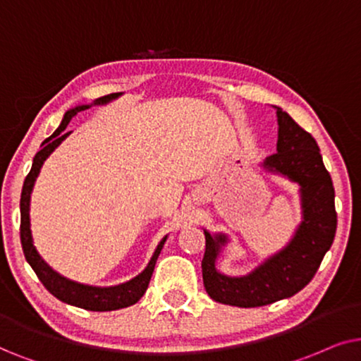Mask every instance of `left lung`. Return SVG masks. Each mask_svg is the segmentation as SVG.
I'll list each match as a JSON object with an SVG mask.
<instances>
[{
	"mask_svg": "<svg viewBox=\"0 0 361 361\" xmlns=\"http://www.w3.org/2000/svg\"><path fill=\"white\" fill-rule=\"evenodd\" d=\"M276 110L277 153L267 157L262 166L300 186L302 221L284 249L241 277L226 276L216 269L221 247L229 239L204 229L203 282L208 295L219 304L249 309L289 299L314 279L337 231L334 183L315 138L281 107Z\"/></svg>",
	"mask_w": 361,
	"mask_h": 361,
	"instance_id": "obj_1",
	"label": "left lung"
}]
</instances>
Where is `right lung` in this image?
<instances>
[{"label": "right lung", "mask_w": 361, "mask_h": 361, "mask_svg": "<svg viewBox=\"0 0 361 361\" xmlns=\"http://www.w3.org/2000/svg\"><path fill=\"white\" fill-rule=\"evenodd\" d=\"M120 95H122V92L104 95V97L94 100V104L90 105L109 104L110 100L117 99ZM90 105H77L75 109H71L69 112H66L59 127L56 128V132L52 133L49 138H46V140L42 142L41 145L42 148L36 153L35 160H32L31 171L27 173L26 180H24L23 191H21V203H19V208H21V244H23V251H24V257H26V261L30 262L32 271L36 272V276L39 277V281L44 284L46 289L49 290L52 295L57 297V299L62 302H66V304L80 307V309L92 310V312H109V310L123 309V307H130L142 299L143 294L147 292L148 284H150V279H152L153 269H155L157 259L160 256L163 244H165L168 236H165L160 243H158L150 262L147 264V267L143 269L137 277H133L128 282H123V284H118V286L95 287V286L79 284V282L71 281V279L61 276L59 272H56L54 269H52L49 264L39 256V252H37V249L35 247V243H32L31 221H30L31 193H32V188H35L36 178L41 171L42 163H44L46 158L61 145L62 140H66V137H69L71 132H66V127L69 125L71 118L74 117L77 112H80V110L89 109Z\"/></svg>", "instance_id": "obj_1"}]
</instances>
